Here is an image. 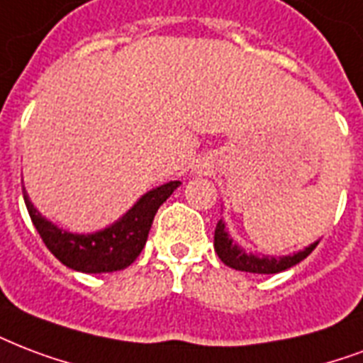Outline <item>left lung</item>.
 <instances>
[{"label": "left lung", "instance_id": "obj_1", "mask_svg": "<svg viewBox=\"0 0 363 363\" xmlns=\"http://www.w3.org/2000/svg\"><path fill=\"white\" fill-rule=\"evenodd\" d=\"M318 242L311 243L308 247H304L298 253L286 257H257L253 253H245V249H242L230 234L226 232V226L223 220H218L217 228H215V251L220 261L225 262L226 267L240 270V272H251V274H278L284 272L287 268L295 267L301 261H304L306 257L311 255L312 251L316 249Z\"/></svg>", "mask_w": 363, "mask_h": 363}]
</instances>
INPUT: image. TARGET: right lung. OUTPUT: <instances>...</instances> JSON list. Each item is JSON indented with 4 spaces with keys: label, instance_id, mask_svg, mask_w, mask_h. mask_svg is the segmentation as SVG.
Segmentation results:
<instances>
[{
    "label": "right lung",
    "instance_id": "obj_1",
    "mask_svg": "<svg viewBox=\"0 0 363 363\" xmlns=\"http://www.w3.org/2000/svg\"><path fill=\"white\" fill-rule=\"evenodd\" d=\"M179 184H181L179 181H171L162 186L152 188L120 220L93 234H72L62 230L57 225H52L51 220L41 217V213L30 201L24 188L22 194L35 230L40 232L41 240L52 255L72 270L101 274L123 270L140 255L157 209L175 192Z\"/></svg>",
    "mask_w": 363,
    "mask_h": 363
}]
</instances>
